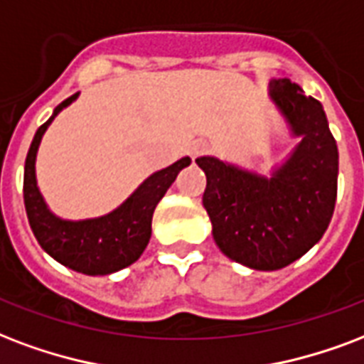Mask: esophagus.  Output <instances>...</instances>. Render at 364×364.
<instances>
[{"label":"esophagus","instance_id":"esophagus-1","mask_svg":"<svg viewBox=\"0 0 364 364\" xmlns=\"http://www.w3.org/2000/svg\"><path fill=\"white\" fill-rule=\"evenodd\" d=\"M208 149H210V145H208L206 141H194L193 145L188 146V154L193 158L202 156V154H206Z\"/></svg>","mask_w":364,"mask_h":364}]
</instances>
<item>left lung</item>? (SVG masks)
Masks as SVG:
<instances>
[{
	"label": "left lung",
	"instance_id": "1",
	"mask_svg": "<svg viewBox=\"0 0 364 364\" xmlns=\"http://www.w3.org/2000/svg\"><path fill=\"white\" fill-rule=\"evenodd\" d=\"M269 97L299 143L271 176L213 156L196 160L206 173L202 204L212 235L229 259L277 271L299 259L328 229L338 191V146L323 105L288 77L271 80Z\"/></svg>",
	"mask_w": 364,
	"mask_h": 364
}]
</instances>
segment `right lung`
Wrapping results in <instances>:
<instances>
[{"label": "right lung", "mask_w": 364, "mask_h": 364, "mask_svg": "<svg viewBox=\"0 0 364 364\" xmlns=\"http://www.w3.org/2000/svg\"><path fill=\"white\" fill-rule=\"evenodd\" d=\"M74 93L53 110V116L38 127L24 164V206L34 237L47 254L77 273L110 274L132 265L145 252L151 240L154 208L166 191L176 181L177 173L187 168L191 158L185 156L168 168L152 173L141 183L126 202L107 215L91 219H60L47 208L36 181V154L41 137L55 116L76 101Z\"/></svg>", "instance_id": "1"}]
</instances>
